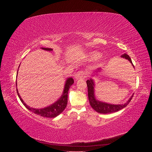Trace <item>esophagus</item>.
Listing matches in <instances>:
<instances>
[{"instance_id": "1", "label": "esophagus", "mask_w": 152, "mask_h": 152, "mask_svg": "<svg viewBox=\"0 0 152 152\" xmlns=\"http://www.w3.org/2000/svg\"><path fill=\"white\" fill-rule=\"evenodd\" d=\"M85 77V73L83 71H79L76 73V74L75 75V79L76 80L82 79Z\"/></svg>"}]
</instances>
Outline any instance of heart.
Segmentation results:
<instances>
[{"mask_svg": "<svg viewBox=\"0 0 152 152\" xmlns=\"http://www.w3.org/2000/svg\"><path fill=\"white\" fill-rule=\"evenodd\" d=\"M101 56H102L101 53H98L97 51L91 52L89 54V56L92 59V60H96V59H99L101 57Z\"/></svg>", "mask_w": 152, "mask_h": 152, "instance_id": "b5f03b06", "label": "heart"}]
</instances>
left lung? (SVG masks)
<instances>
[{
  "label": "left lung",
  "mask_w": 152,
  "mask_h": 152,
  "mask_svg": "<svg viewBox=\"0 0 152 152\" xmlns=\"http://www.w3.org/2000/svg\"><path fill=\"white\" fill-rule=\"evenodd\" d=\"M121 58H125L127 59L128 61H129L130 63H131V65L132 66L134 67V65L132 63L131 59L130 57L128 56L127 54H124L121 56ZM102 68H98V70H96L93 72V73H92L91 75V78L89 80H87L86 81L87 86V89H88V98L89 101V103L90 105L91 106V107L93 108L96 112H97L98 113H113V112H116L117 111H119L121 109L124 108V107H126V106L129 104L131 102V100L132 99V98L133 96V94L131 96L127 102L124 103V104H110L106 102H102V101H99L98 99H96V95H95V81L93 79V77H96L98 75L99 73L102 72Z\"/></svg>",
  "instance_id": "left-lung-1"
}]
</instances>
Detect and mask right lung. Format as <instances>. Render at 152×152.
<instances>
[{
	"label": "right lung",
	"mask_w": 152,
	"mask_h": 152,
	"mask_svg": "<svg viewBox=\"0 0 152 152\" xmlns=\"http://www.w3.org/2000/svg\"><path fill=\"white\" fill-rule=\"evenodd\" d=\"M41 49L45 50H47V51H52L53 50L51 48H41ZM18 72H17V75H18ZM73 82H74V80H73V78L72 77L67 78L65 81V86H64L63 93L61 95L60 97H59V98L56 101V102H54V103L50 104L49 106H48V107H45L42 108H35L30 107V106L27 105L21 98L19 93H18L17 87H16V90H17L18 97H19V98L20 99L21 102H22L23 104L25 107L27 109L29 110L30 111L43 117L54 118L57 117L58 115H59L60 113H61L63 112V110L66 108L67 105V102H68V90L70 89L71 86L73 84ZM16 84L17 87V81Z\"/></svg>",
	"instance_id": "obj_1"
}]
</instances>
